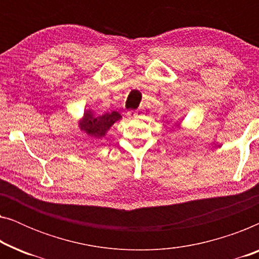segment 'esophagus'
Wrapping results in <instances>:
<instances>
[{
	"label": "esophagus",
	"instance_id": "esophagus-1",
	"mask_svg": "<svg viewBox=\"0 0 259 259\" xmlns=\"http://www.w3.org/2000/svg\"><path fill=\"white\" fill-rule=\"evenodd\" d=\"M144 115V111L143 109H137V111H130L127 113V116L130 119H137V118H141Z\"/></svg>",
	"mask_w": 259,
	"mask_h": 259
}]
</instances>
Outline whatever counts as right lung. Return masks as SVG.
I'll use <instances>...</instances> for the list:
<instances>
[{"mask_svg":"<svg viewBox=\"0 0 259 259\" xmlns=\"http://www.w3.org/2000/svg\"><path fill=\"white\" fill-rule=\"evenodd\" d=\"M121 119V115L118 112L106 113L104 115L95 116L91 111L84 112L83 119L79 123L81 131L86 132L88 136L101 138L105 133L111 128V126L115 121Z\"/></svg>","mask_w":259,"mask_h":259,"instance_id":"add662e5","label":"right lung"}]
</instances>
